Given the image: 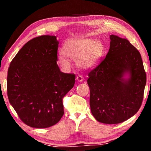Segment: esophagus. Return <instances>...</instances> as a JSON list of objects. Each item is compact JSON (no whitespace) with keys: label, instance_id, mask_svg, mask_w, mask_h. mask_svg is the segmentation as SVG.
Wrapping results in <instances>:
<instances>
[{"label":"esophagus","instance_id":"obj_1","mask_svg":"<svg viewBox=\"0 0 151 151\" xmlns=\"http://www.w3.org/2000/svg\"><path fill=\"white\" fill-rule=\"evenodd\" d=\"M76 80H77L78 81H80V82L83 81V80H84V78H83V76H82L81 75H78V76H76Z\"/></svg>","mask_w":151,"mask_h":151}]
</instances>
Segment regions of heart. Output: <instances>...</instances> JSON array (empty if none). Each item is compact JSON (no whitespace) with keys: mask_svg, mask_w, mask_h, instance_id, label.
Returning a JSON list of instances; mask_svg holds the SVG:
<instances>
[{"mask_svg":"<svg viewBox=\"0 0 151 151\" xmlns=\"http://www.w3.org/2000/svg\"><path fill=\"white\" fill-rule=\"evenodd\" d=\"M63 51L66 57L76 60L79 68L88 69L94 67L99 63L103 54V48L98 40L79 38L66 42ZM65 55H59V62L64 68H69L71 66L70 61Z\"/></svg>","mask_w":151,"mask_h":151,"instance_id":"b5f03b06","label":"heart"}]
</instances>
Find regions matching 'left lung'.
<instances>
[{
  "label": "left lung",
  "instance_id": "left-lung-1",
  "mask_svg": "<svg viewBox=\"0 0 151 151\" xmlns=\"http://www.w3.org/2000/svg\"><path fill=\"white\" fill-rule=\"evenodd\" d=\"M108 53L88 73L91 112L104 124H118L131 118L142 104L147 82L141 56L129 40L110 36ZM125 73L130 78H123Z\"/></svg>",
  "mask_w": 151,
  "mask_h": 151
}]
</instances>
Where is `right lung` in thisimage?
<instances>
[{
    "mask_svg": "<svg viewBox=\"0 0 151 151\" xmlns=\"http://www.w3.org/2000/svg\"><path fill=\"white\" fill-rule=\"evenodd\" d=\"M58 48L55 36H40L28 41L10 64L7 95L29 127L44 129L57 124L64 114V96L75 85V74L58 68Z\"/></svg>",
    "mask_w": 151,
    "mask_h": 151,
    "instance_id": "obj_1",
    "label": "right lung"
}]
</instances>
